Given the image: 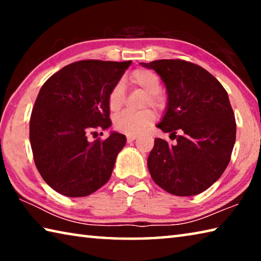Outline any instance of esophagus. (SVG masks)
<instances>
[{"label": "esophagus", "instance_id": "obj_1", "mask_svg": "<svg viewBox=\"0 0 261 261\" xmlns=\"http://www.w3.org/2000/svg\"><path fill=\"white\" fill-rule=\"evenodd\" d=\"M136 138H137L136 135H127V136H126L127 143H132V141H134Z\"/></svg>", "mask_w": 261, "mask_h": 261}]
</instances>
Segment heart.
<instances>
[{
    "label": "heart",
    "instance_id": "b5f03b06",
    "mask_svg": "<svg viewBox=\"0 0 261 261\" xmlns=\"http://www.w3.org/2000/svg\"><path fill=\"white\" fill-rule=\"evenodd\" d=\"M129 82L134 87L140 88L141 91L147 93L145 105L155 108L163 107L165 98L160 93L161 81L155 72L148 69H137L130 74ZM123 103H124V88L122 83H117L112 87L108 94V107L112 112H117L122 108ZM154 120L155 115L149 109L141 110L138 113L125 110L114 117L113 124L115 129L125 135H139L140 132L151 126Z\"/></svg>",
    "mask_w": 261,
    "mask_h": 261
}]
</instances>
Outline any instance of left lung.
Returning a JSON list of instances; mask_svg holds the SVG:
<instances>
[{
  "label": "left lung",
  "instance_id": "8db88e82",
  "mask_svg": "<svg viewBox=\"0 0 261 261\" xmlns=\"http://www.w3.org/2000/svg\"><path fill=\"white\" fill-rule=\"evenodd\" d=\"M140 65L154 70L165 84L166 113L156 126L177 141L169 145L155 138L147 160L149 174L167 192L196 196L213 185L230 161L236 121L227 91L207 70L187 61Z\"/></svg>",
  "mask_w": 261,
  "mask_h": 261
}]
</instances>
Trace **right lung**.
<instances>
[{
  "label": "right lung",
  "instance_id": "add662e5",
  "mask_svg": "<svg viewBox=\"0 0 261 261\" xmlns=\"http://www.w3.org/2000/svg\"><path fill=\"white\" fill-rule=\"evenodd\" d=\"M131 61L85 60L62 68L43 84L30 120V141L43 180L67 197H86L108 182L126 138L87 140L112 125L108 94Z\"/></svg>",
  "mask_w": 261,
  "mask_h": 261
}]
</instances>
